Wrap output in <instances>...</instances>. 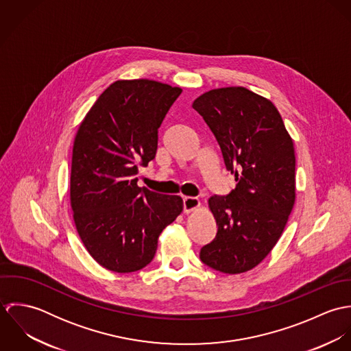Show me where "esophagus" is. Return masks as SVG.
<instances>
[{
	"label": "esophagus",
	"instance_id": "34e87169",
	"mask_svg": "<svg viewBox=\"0 0 351 351\" xmlns=\"http://www.w3.org/2000/svg\"><path fill=\"white\" fill-rule=\"evenodd\" d=\"M200 206V200L197 197H184V212L191 213Z\"/></svg>",
	"mask_w": 351,
	"mask_h": 351
}]
</instances>
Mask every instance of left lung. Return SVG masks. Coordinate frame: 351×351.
Instances as JSON below:
<instances>
[{"label":"left lung","instance_id":"1","mask_svg":"<svg viewBox=\"0 0 351 351\" xmlns=\"http://www.w3.org/2000/svg\"><path fill=\"white\" fill-rule=\"evenodd\" d=\"M192 106L237 181L230 195L208 200L217 234L201 249L200 259L221 273H245L276 246L293 209V141L274 104L243 86L209 90Z\"/></svg>","mask_w":351,"mask_h":351}]
</instances>
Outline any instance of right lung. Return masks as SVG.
<instances>
[{
	"mask_svg": "<svg viewBox=\"0 0 351 351\" xmlns=\"http://www.w3.org/2000/svg\"><path fill=\"white\" fill-rule=\"evenodd\" d=\"M181 88L151 80L109 85L78 127L70 202L77 232L93 259L116 273L152 261L160 232L182 212V199L138 186L139 166L155 158L158 128Z\"/></svg>",
	"mask_w": 351,
	"mask_h": 351,
	"instance_id": "right-lung-1",
	"label": "right lung"
}]
</instances>
